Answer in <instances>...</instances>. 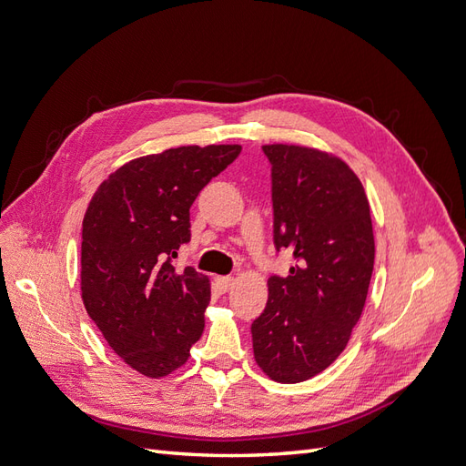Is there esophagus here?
I'll return each mask as SVG.
<instances>
[{"label":"esophagus","instance_id":"esophagus-1","mask_svg":"<svg viewBox=\"0 0 466 466\" xmlns=\"http://www.w3.org/2000/svg\"><path fill=\"white\" fill-rule=\"evenodd\" d=\"M233 278L231 276H218L216 278V284H218V288L225 293V291H229L231 288H233Z\"/></svg>","mask_w":466,"mask_h":466}]
</instances>
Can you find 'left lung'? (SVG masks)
<instances>
[{
  "instance_id": "left-lung-1",
  "label": "left lung",
  "mask_w": 466,
  "mask_h": 466,
  "mask_svg": "<svg viewBox=\"0 0 466 466\" xmlns=\"http://www.w3.org/2000/svg\"><path fill=\"white\" fill-rule=\"evenodd\" d=\"M276 250H289L288 278L268 279L252 322L258 368L301 383L342 354L361 317L375 262L370 202L358 175L332 153L270 144Z\"/></svg>"
}]
</instances>
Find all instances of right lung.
Here are the masks:
<instances>
[{"label":"right lung","instance_id":"add662e5","mask_svg":"<svg viewBox=\"0 0 466 466\" xmlns=\"http://www.w3.org/2000/svg\"><path fill=\"white\" fill-rule=\"evenodd\" d=\"M241 146H182L132 159L101 182L81 233V299L108 346L146 377L185 365L204 332L209 278L175 270L190 206Z\"/></svg>","mask_w":466,"mask_h":466}]
</instances>
